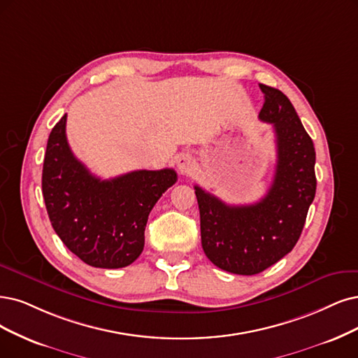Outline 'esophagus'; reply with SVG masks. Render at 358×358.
Returning a JSON list of instances; mask_svg holds the SVG:
<instances>
[{"label": "esophagus", "instance_id": "esophagus-1", "mask_svg": "<svg viewBox=\"0 0 358 358\" xmlns=\"http://www.w3.org/2000/svg\"><path fill=\"white\" fill-rule=\"evenodd\" d=\"M177 168L182 176H189L194 171V157L190 153H180L177 156Z\"/></svg>", "mask_w": 358, "mask_h": 358}]
</instances>
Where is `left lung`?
Wrapping results in <instances>:
<instances>
[{"label":"left lung","mask_w":358,"mask_h":358,"mask_svg":"<svg viewBox=\"0 0 358 358\" xmlns=\"http://www.w3.org/2000/svg\"><path fill=\"white\" fill-rule=\"evenodd\" d=\"M259 119L274 128L277 165L271 187L252 205H227L194 186L202 248L209 261L233 274L252 275L294 249L315 196V150L311 137L280 90L259 84Z\"/></svg>","instance_id":"1"}]
</instances>
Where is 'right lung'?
Listing matches in <instances>:
<instances>
[{"mask_svg": "<svg viewBox=\"0 0 358 358\" xmlns=\"http://www.w3.org/2000/svg\"><path fill=\"white\" fill-rule=\"evenodd\" d=\"M176 181L171 168L101 180L73 156L66 115L50 132L43 166L47 213L66 248L91 267L122 268L140 257L150 210Z\"/></svg>", "mask_w": 358, "mask_h": 358, "instance_id": "right-lung-1", "label": "right lung"}]
</instances>
